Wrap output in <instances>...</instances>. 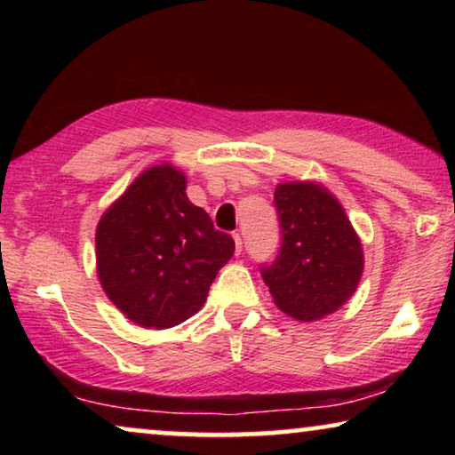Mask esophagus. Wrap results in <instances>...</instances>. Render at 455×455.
I'll list each match as a JSON object with an SVG mask.
<instances>
[{"mask_svg": "<svg viewBox=\"0 0 455 455\" xmlns=\"http://www.w3.org/2000/svg\"><path fill=\"white\" fill-rule=\"evenodd\" d=\"M233 241H235V252H236V255H241V252H243V238H241V235L235 233L233 235Z\"/></svg>", "mask_w": 455, "mask_h": 455, "instance_id": "obj_1", "label": "esophagus"}]
</instances>
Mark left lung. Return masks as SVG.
Returning a JSON list of instances; mask_svg holds the SVG:
<instances>
[{
    "label": "left lung",
    "mask_w": 455,
    "mask_h": 455,
    "mask_svg": "<svg viewBox=\"0 0 455 455\" xmlns=\"http://www.w3.org/2000/svg\"><path fill=\"white\" fill-rule=\"evenodd\" d=\"M283 244L263 281L273 303L289 317L309 323L349 301L365 267L361 238L343 204L315 180L275 188Z\"/></svg>",
    "instance_id": "obj_1"
}]
</instances>
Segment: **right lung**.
Here are the masks:
<instances>
[{"label":"right lung","mask_w":455,"mask_h":455,"mask_svg":"<svg viewBox=\"0 0 455 455\" xmlns=\"http://www.w3.org/2000/svg\"><path fill=\"white\" fill-rule=\"evenodd\" d=\"M235 241L187 196V174L154 164L108 206L96 227L106 297L138 327L171 329L200 311Z\"/></svg>","instance_id":"1"}]
</instances>
